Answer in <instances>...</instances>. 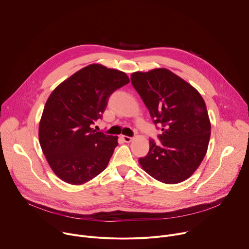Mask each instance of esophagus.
Here are the masks:
<instances>
[{
    "instance_id": "34e87169",
    "label": "esophagus",
    "mask_w": 249,
    "mask_h": 249,
    "mask_svg": "<svg viewBox=\"0 0 249 249\" xmlns=\"http://www.w3.org/2000/svg\"><path fill=\"white\" fill-rule=\"evenodd\" d=\"M121 138H122V140H123L124 142H126V143H130V142L133 140V138H132V137H129V136H124V135H123Z\"/></svg>"
}]
</instances>
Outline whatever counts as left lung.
<instances>
[{"label": "left lung", "instance_id": "left-lung-1", "mask_svg": "<svg viewBox=\"0 0 249 249\" xmlns=\"http://www.w3.org/2000/svg\"><path fill=\"white\" fill-rule=\"evenodd\" d=\"M131 83L161 126L160 145L150 140V150L139 163L165 184L180 183L201 164L211 136L206 103L189 83L165 68L131 74Z\"/></svg>", "mask_w": 249, "mask_h": 249}]
</instances>
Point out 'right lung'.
I'll return each instance as SVG.
<instances>
[{
    "instance_id": "add662e5",
    "label": "right lung",
    "mask_w": 249,
    "mask_h": 249,
    "mask_svg": "<svg viewBox=\"0 0 249 249\" xmlns=\"http://www.w3.org/2000/svg\"><path fill=\"white\" fill-rule=\"evenodd\" d=\"M130 82L119 70L91 64L62 82L49 95L39 122L42 152L53 172L81 185L107 166L118 137L96 132L108 97Z\"/></svg>"
}]
</instances>
